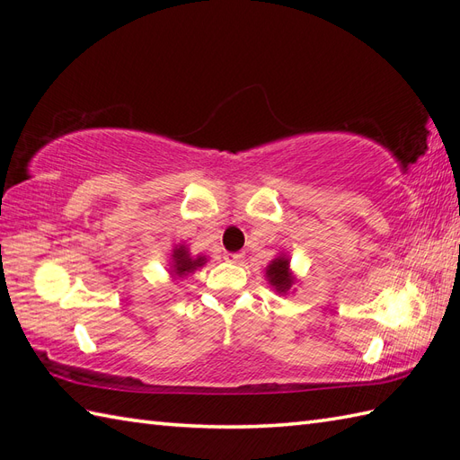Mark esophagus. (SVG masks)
<instances>
[{
	"label": "esophagus",
	"instance_id": "34e87169",
	"mask_svg": "<svg viewBox=\"0 0 460 460\" xmlns=\"http://www.w3.org/2000/svg\"><path fill=\"white\" fill-rule=\"evenodd\" d=\"M223 259H226V262H229V264H237L243 261V254L241 252H226Z\"/></svg>",
	"mask_w": 460,
	"mask_h": 460
}]
</instances>
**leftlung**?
Here are the masks:
<instances>
[{
	"label": "left lung",
	"instance_id": "left-lung-1",
	"mask_svg": "<svg viewBox=\"0 0 460 460\" xmlns=\"http://www.w3.org/2000/svg\"><path fill=\"white\" fill-rule=\"evenodd\" d=\"M266 282L270 284L272 290L280 296L290 294L297 282L296 274L290 269V256L286 252H280L276 259L270 261V264L264 269Z\"/></svg>",
	"mask_w": 460,
	"mask_h": 460
}]
</instances>
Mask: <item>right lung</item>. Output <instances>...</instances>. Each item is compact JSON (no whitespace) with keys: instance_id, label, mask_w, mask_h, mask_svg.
Here are the masks:
<instances>
[{"instance_id":"add662e5","label":"right lung","mask_w":460,"mask_h":460,"mask_svg":"<svg viewBox=\"0 0 460 460\" xmlns=\"http://www.w3.org/2000/svg\"><path fill=\"white\" fill-rule=\"evenodd\" d=\"M208 262L206 254H191L188 244L178 243L176 247L170 252V262H168V272L172 280L188 279L190 274H194L198 269H201Z\"/></svg>"}]
</instances>
